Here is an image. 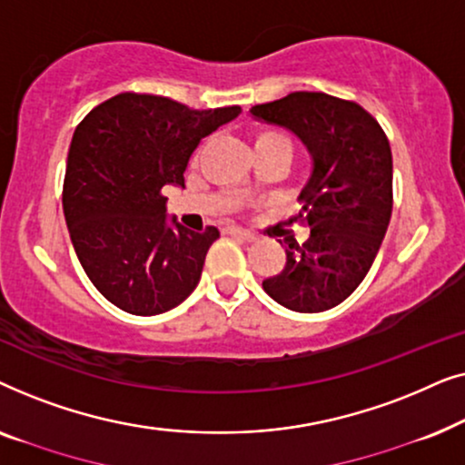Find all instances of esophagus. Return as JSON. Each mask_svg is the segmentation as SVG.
Instances as JSON below:
<instances>
[{"label": "esophagus", "mask_w": 465, "mask_h": 465, "mask_svg": "<svg viewBox=\"0 0 465 465\" xmlns=\"http://www.w3.org/2000/svg\"><path fill=\"white\" fill-rule=\"evenodd\" d=\"M228 234H232V237L243 239V241H247V243H252V241H256V234L250 232V231H245V228H241V226H231V228H228Z\"/></svg>", "instance_id": "obj_1"}]
</instances>
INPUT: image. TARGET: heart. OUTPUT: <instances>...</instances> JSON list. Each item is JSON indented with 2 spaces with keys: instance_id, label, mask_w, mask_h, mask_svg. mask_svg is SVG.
Masks as SVG:
<instances>
[{
  "instance_id": "obj_1",
  "label": "heart",
  "mask_w": 465,
  "mask_h": 465,
  "mask_svg": "<svg viewBox=\"0 0 465 465\" xmlns=\"http://www.w3.org/2000/svg\"><path fill=\"white\" fill-rule=\"evenodd\" d=\"M258 142H285L288 143V139H285L282 133H275V131H262V133H258V137H256V143Z\"/></svg>"
}]
</instances>
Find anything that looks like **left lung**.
<instances>
[{
  "mask_svg": "<svg viewBox=\"0 0 465 465\" xmlns=\"http://www.w3.org/2000/svg\"><path fill=\"white\" fill-rule=\"evenodd\" d=\"M250 112L294 133L311 156L298 196L302 209L290 220L307 224L311 234L302 245L285 241L283 271L262 288L296 313L332 309L371 271L390 226V142L364 107L326 93H290Z\"/></svg>",
  "mask_w": 465,
  "mask_h": 465,
  "instance_id": "1",
  "label": "left lung"
}]
</instances>
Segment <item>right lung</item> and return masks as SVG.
I'll use <instances>...</instances> for the list:
<instances>
[{
	"label": "right lung",
	"mask_w": 465,
	"mask_h": 465,
	"mask_svg": "<svg viewBox=\"0 0 465 465\" xmlns=\"http://www.w3.org/2000/svg\"><path fill=\"white\" fill-rule=\"evenodd\" d=\"M239 114V105L190 110L158 94L120 93L75 126L63 213L82 269L118 309L158 315L194 292L220 231L169 220L163 190L183 188L201 139Z\"/></svg>",
	"instance_id": "1"
}]
</instances>
